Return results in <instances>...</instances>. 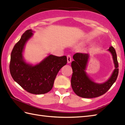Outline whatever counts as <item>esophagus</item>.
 <instances>
[{
    "label": "esophagus",
    "mask_w": 125,
    "mask_h": 125,
    "mask_svg": "<svg viewBox=\"0 0 125 125\" xmlns=\"http://www.w3.org/2000/svg\"><path fill=\"white\" fill-rule=\"evenodd\" d=\"M67 62L70 63L72 61V58H71V56L70 55H68L67 56Z\"/></svg>",
    "instance_id": "1"
}]
</instances>
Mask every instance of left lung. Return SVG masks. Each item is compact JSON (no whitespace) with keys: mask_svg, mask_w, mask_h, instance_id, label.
I'll use <instances>...</instances> for the list:
<instances>
[{"mask_svg":"<svg viewBox=\"0 0 125 125\" xmlns=\"http://www.w3.org/2000/svg\"><path fill=\"white\" fill-rule=\"evenodd\" d=\"M108 51L112 54L115 70L109 79L106 83L98 84L92 81L86 75L85 70L89 58L87 53H77L73 55L74 60L71 63L73 74L71 86L77 95L84 98H93L106 93L116 81L119 73V65L115 50L111 46Z\"/></svg>","mask_w":125,"mask_h":125,"instance_id":"obj_1","label":"left lung"}]
</instances>
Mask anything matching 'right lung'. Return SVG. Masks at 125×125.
<instances>
[{
	"label": "right lung",
	"mask_w": 125,
	"mask_h": 125,
	"mask_svg": "<svg viewBox=\"0 0 125 125\" xmlns=\"http://www.w3.org/2000/svg\"><path fill=\"white\" fill-rule=\"evenodd\" d=\"M32 30L26 31L13 48L10 71L13 80L29 93L42 94L51 90L60 68L67 63L66 56L50 55L39 64L31 66L22 59L25 43L33 34Z\"/></svg>",
	"instance_id": "obj_1"
}]
</instances>
